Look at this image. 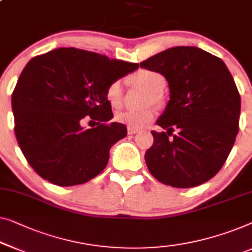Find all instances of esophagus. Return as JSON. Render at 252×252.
<instances>
[{
  "label": "esophagus",
  "mask_w": 252,
  "mask_h": 252,
  "mask_svg": "<svg viewBox=\"0 0 252 252\" xmlns=\"http://www.w3.org/2000/svg\"><path fill=\"white\" fill-rule=\"evenodd\" d=\"M140 132V129L138 128H132V127H128V129H127V133H128V135H134Z\"/></svg>",
  "instance_id": "esophagus-1"
}]
</instances>
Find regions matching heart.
Returning a JSON list of instances; mask_svg holds the SVG:
<instances>
[{
    "label": "heart",
    "instance_id": "b5f03b06",
    "mask_svg": "<svg viewBox=\"0 0 252 252\" xmlns=\"http://www.w3.org/2000/svg\"><path fill=\"white\" fill-rule=\"evenodd\" d=\"M130 81L149 91L147 103L159 102L161 99V92L166 86V78L160 72L150 70V69H141L130 77ZM105 97L112 107H119L124 97L122 82L114 81L109 84L105 91ZM153 117H155V110L152 108H144L140 110L118 111L115 115V120L132 128H142L148 123H150Z\"/></svg>",
    "mask_w": 252,
    "mask_h": 252
}]
</instances>
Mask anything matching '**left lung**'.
<instances>
[{"instance_id": "left-lung-1", "label": "left lung", "mask_w": 252, "mask_h": 252, "mask_svg": "<svg viewBox=\"0 0 252 252\" xmlns=\"http://www.w3.org/2000/svg\"><path fill=\"white\" fill-rule=\"evenodd\" d=\"M140 65L165 76L170 93L157 120L167 132H151L155 141L144 156L148 169L173 188L209 181L223 167L239 132L241 97L231 72L223 60L195 46L170 47Z\"/></svg>"}]
</instances>
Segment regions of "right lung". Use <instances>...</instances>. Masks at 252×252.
<instances>
[{"instance_id":"add662e5","label":"right lung","mask_w":252,"mask_h":252,"mask_svg":"<svg viewBox=\"0 0 252 252\" xmlns=\"http://www.w3.org/2000/svg\"><path fill=\"white\" fill-rule=\"evenodd\" d=\"M137 68L138 63L75 47H60L29 61L11 103L18 144L39 176L72 187L105 168L110 148L127 134L123 124H107L114 114L105 91ZM83 119L97 127L84 130Z\"/></svg>"}]
</instances>
